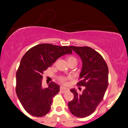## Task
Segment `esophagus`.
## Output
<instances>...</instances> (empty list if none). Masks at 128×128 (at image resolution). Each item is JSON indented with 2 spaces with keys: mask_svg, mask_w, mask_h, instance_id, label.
Instances as JSON below:
<instances>
[{
  "mask_svg": "<svg viewBox=\"0 0 128 128\" xmlns=\"http://www.w3.org/2000/svg\"><path fill=\"white\" fill-rule=\"evenodd\" d=\"M60 91H61L62 92H67V91H68V89L66 87H64V86H60Z\"/></svg>",
  "mask_w": 128,
  "mask_h": 128,
  "instance_id": "34e87169",
  "label": "esophagus"
}]
</instances>
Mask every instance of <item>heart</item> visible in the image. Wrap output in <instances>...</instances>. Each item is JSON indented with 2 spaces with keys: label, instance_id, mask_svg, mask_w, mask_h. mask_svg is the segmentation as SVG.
I'll use <instances>...</instances> for the list:
<instances>
[{
  "label": "heart",
  "instance_id": "obj_1",
  "mask_svg": "<svg viewBox=\"0 0 128 128\" xmlns=\"http://www.w3.org/2000/svg\"><path fill=\"white\" fill-rule=\"evenodd\" d=\"M67 60H68V62H70V61H76V58L75 57L73 56H70L68 57L67 58ZM58 80L61 83L63 84H65L66 82H67V80L68 79H72L71 76H60L58 77Z\"/></svg>",
  "mask_w": 128,
  "mask_h": 128
}]
</instances>
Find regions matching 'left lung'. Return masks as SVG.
<instances>
[{
  "label": "left lung",
  "instance_id": "8db88e82",
  "mask_svg": "<svg viewBox=\"0 0 128 128\" xmlns=\"http://www.w3.org/2000/svg\"><path fill=\"white\" fill-rule=\"evenodd\" d=\"M70 48L78 54L82 61V68L77 83L85 86L81 94L74 89L70 92L74 99L68 104L73 115L79 118L87 117L96 110L104 99L108 86V67L102 55L88 46Z\"/></svg>",
  "mask_w": 128,
  "mask_h": 128
}]
</instances>
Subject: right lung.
I'll list each match as a JSON object with an SVG mask.
<instances>
[{
  "mask_svg": "<svg viewBox=\"0 0 128 128\" xmlns=\"http://www.w3.org/2000/svg\"><path fill=\"white\" fill-rule=\"evenodd\" d=\"M72 54L70 46L40 44L26 52L16 72V90L24 109L35 117L46 115L50 110L53 98L60 92V86L51 82L42 87L43 72L61 56Z\"/></svg>",
  "mask_w": 128,
  "mask_h": 128,
  "instance_id": "right-lung-1",
  "label": "right lung"
}]
</instances>
